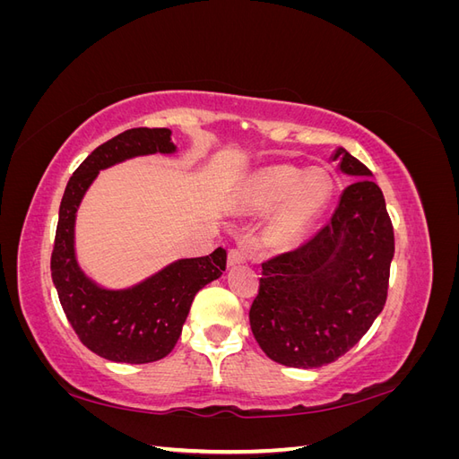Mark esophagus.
<instances>
[{
	"label": "esophagus",
	"instance_id": "obj_1",
	"mask_svg": "<svg viewBox=\"0 0 459 459\" xmlns=\"http://www.w3.org/2000/svg\"><path fill=\"white\" fill-rule=\"evenodd\" d=\"M247 255L241 251V248H230L228 253V266H238V264H245Z\"/></svg>",
	"mask_w": 459,
	"mask_h": 459
}]
</instances>
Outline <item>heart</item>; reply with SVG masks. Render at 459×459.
Listing matches in <instances>:
<instances>
[{"label":"heart","mask_w":459,"mask_h":459,"mask_svg":"<svg viewBox=\"0 0 459 459\" xmlns=\"http://www.w3.org/2000/svg\"><path fill=\"white\" fill-rule=\"evenodd\" d=\"M329 199L331 182L324 172L273 164L248 178L235 201L245 212H268L273 207L266 239L275 247H290L310 231Z\"/></svg>","instance_id":"heart-1"}]
</instances>
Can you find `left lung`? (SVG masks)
<instances>
[{"mask_svg":"<svg viewBox=\"0 0 459 459\" xmlns=\"http://www.w3.org/2000/svg\"><path fill=\"white\" fill-rule=\"evenodd\" d=\"M331 160L358 178L329 224L297 251L262 264L248 319L260 349L289 368H322L362 339L385 307L394 231L371 172L337 147Z\"/></svg>","mask_w":459,"mask_h":459,"instance_id":"left-lung-1","label":"left lung"}]
</instances>
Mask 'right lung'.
Segmentation results:
<instances>
[{"instance_id": "obj_1", "label": "right lung", "mask_w": 459, "mask_h": 459, "mask_svg": "<svg viewBox=\"0 0 459 459\" xmlns=\"http://www.w3.org/2000/svg\"><path fill=\"white\" fill-rule=\"evenodd\" d=\"M169 128H132L97 147L71 176L59 206L51 253V277L78 339L110 362L149 364L170 354L191 302L206 283L226 272V251L179 258L128 289H105L82 272L74 248L78 206L100 170L145 155H172Z\"/></svg>"}]
</instances>
